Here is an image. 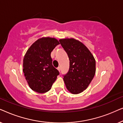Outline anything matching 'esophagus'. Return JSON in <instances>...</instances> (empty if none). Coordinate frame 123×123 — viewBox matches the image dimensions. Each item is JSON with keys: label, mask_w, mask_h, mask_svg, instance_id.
<instances>
[{"label": "esophagus", "mask_w": 123, "mask_h": 123, "mask_svg": "<svg viewBox=\"0 0 123 123\" xmlns=\"http://www.w3.org/2000/svg\"><path fill=\"white\" fill-rule=\"evenodd\" d=\"M57 69H58V70L59 72L60 71V69H60V67H58V68H57Z\"/></svg>", "instance_id": "1"}]
</instances>
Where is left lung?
Segmentation results:
<instances>
[{
  "mask_svg": "<svg viewBox=\"0 0 123 123\" xmlns=\"http://www.w3.org/2000/svg\"><path fill=\"white\" fill-rule=\"evenodd\" d=\"M60 43L69 59V68L63 75L65 86L73 94L87 88L96 72V62L91 53L82 43L74 38L60 39Z\"/></svg>",
  "mask_w": 123,
  "mask_h": 123,
  "instance_id": "left-lung-1",
  "label": "left lung"
}]
</instances>
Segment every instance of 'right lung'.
<instances>
[{
	"label": "right lung",
	"instance_id": "add662e5",
	"mask_svg": "<svg viewBox=\"0 0 123 123\" xmlns=\"http://www.w3.org/2000/svg\"><path fill=\"white\" fill-rule=\"evenodd\" d=\"M59 43L54 38L37 40L27 51L23 59V73L32 90L38 93L50 90L59 72L52 64L51 53Z\"/></svg>",
	"mask_w": 123,
	"mask_h": 123
}]
</instances>
